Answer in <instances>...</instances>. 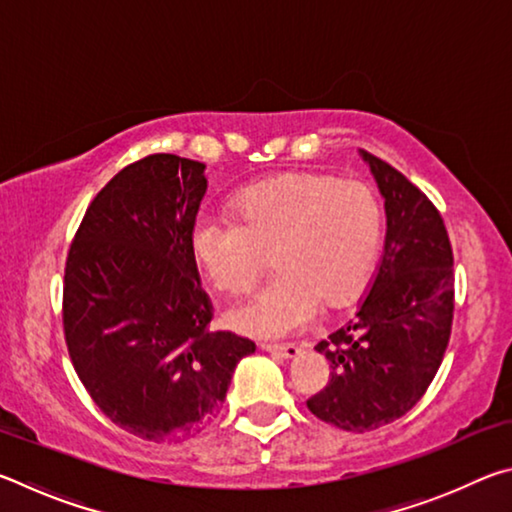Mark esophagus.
Instances as JSON below:
<instances>
[{
	"mask_svg": "<svg viewBox=\"0 0 512 512\" xmlns=\"http://www.w3.org/2000/svg\"><path fill=\"white\" fill-rule=\"evenodd\" d=\"M262 350H264V352H271V354H277V357H282V359H296L298 354H300L298 345H291V343H287V345L262 343Z\"/></svg>",
	"mask_w": 512,
	"mask_h": 512,
	"instance_id": "1",
	"label": "esophagus"
}]
</instances>
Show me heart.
<instances>
[{
  "mask_svg": "<svg viewBox=\"0 0 512 512\" xmlns=\"http://www.w3.org/2000/svg\"><path fill=\"white\" fill-rule=\"evenodd\" d=\"M232 210L235 219L198 216L189 246L198 268L225 291L255 287L273 253L271 282L225 314L241 334L277 339L307 327L323 302L348 305L379 257L384 212L357 180L282 173L244 189Z\"/></svg>",
  "mask_w": 512,
  "mask_h": 512,
  "instance_id": "obj_1",
  "label": "heart"
}]
</instances>
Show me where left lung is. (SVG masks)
Here are the masks:
<instances>
[{"mask_svg": "<svg viewBox=\"0 0 512 512\" xmlns=\"http://www.w3.org/2000/svg\"><path fill=\"white\" fill-rule=\"evenodd\" d=\"M384 196V255L348 325L320 341L329 384L309 411L363 433L409 413L443 363L454 318V255L443 216L409 178L361 151Z\"/></svg>", "mask_w": 512, "mask_h": 512, "instance_id": "obj_1", "label": "left lung"}]
</instances>
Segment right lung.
<instances>
[{
  "instance_id": "obj_1",
  "label": "right lung",
  "mask_w": 512,
  "mask_h": 512,
  "mask_svg": "<svg viewBox=\"0 0 512 512\" xmlns=\"http://www.w3.org/2000/svg\"><path fill=\"white\" fill-rule=\"evenodd\" d=\"M205 164L153 153L94 196L69 246L63 327L94 404L133 436L178 443L221 409L255 343L210 332L189 246Z\"/></svg>"
}]
</instances>
